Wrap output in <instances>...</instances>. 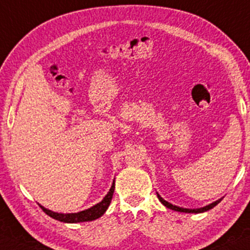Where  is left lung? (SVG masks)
Here are the masks:
<instances>
[{
	"mask_svg": "<svg viewBox=\"0 0 250 250\" xmlns=\"http://www.w3.org/2000/svg\"><path fill=\"white\" fill-rule=\"evenodd\" d=\"M156 196H158L159 201L163 203V204L165 205L166 208H168V209H171V210L178 211V212H185V213H201V212H205V211L212 209L213 207H216V205H217L218 203L222 201V198H221V199H217V201H216V202L211 203V204H209V205H205V207H203V208H197V209H186V208L177 207V205H173V204H171V203H168L167 201H165V199H164L163 197H161L160 194L158 193V192H156Z\"/></svg>",
	"mask_w": 250,
	"mask_h": 250,
	"instance_id": "left-lung-1",
	"label": "left lung"
}]
</instances>
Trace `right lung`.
<instances>
[{
	"label": "right lung",
	"mask_w": 250,
	"mask_h": 250,
	"mask_svg": "<svg viewBox=\"0 0 250 250\" xmlns=\"http://www.w3.org/2000/svg\"><path fill=\"white\" fill-rule=\"evenodd\" d=\"M114 188H115V182H112V185L109 190L108 193L105 194V197L97 204H95L94 207L89 208V209L79 211V212H72V213H62V212H54V211L46 209L42 205H40L41 209L43 210V212H46L49 217L57 219V221L64 222V223H81V222H89L94 221V219L100 218L101 216L104 215L106 209L109 208L111 203L112 194H114Z\"/></svg>",
	"instance_id": "1"
}]
</instances>
